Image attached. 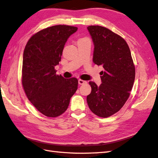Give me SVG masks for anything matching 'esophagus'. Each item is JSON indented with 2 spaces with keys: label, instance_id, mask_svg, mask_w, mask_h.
Here are the masks:
<instances>
[{
  "label": "esophagus",
  "instance_id": "34e87169",
  "mask_svg": "<svg viewBox=\"0 0 158 158\" xmlns=\"http://www.w3.org/2000/svg\"><path fill=\"white\" fill-rule=\"evenodd\" d=\"M85 83H87V82L83 81V80H81V79L78 80V84L79 85H83V84H85Z\"/></svg>",
  "mask_w": 158,
  "mask_h": 158
}]
</instances>
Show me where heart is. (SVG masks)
<instances>
[{"label":"heart","mask_w":158,"mask_h":158,"mask_svg":"<svg viewBox=\"0 0 158 158\" xmlns=\"http://www.w3.org/2000/svg\"><path fill=\"white\" fill-rule=\"evenodd\" d=\"M86 39H87V37H82V38H80L78 40H77V42H79V41H82V40H86Z\"/></svg>","instance_id":"1"}]
</instances>
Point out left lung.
Masks as SVG:
<instances>
[{"label":"left lung","instance_id":"8db88e82","mask_svg":"<svg viewBox=\"0 0 158 158\" xmlns=\"http://www.w3.org/2000/svg\"><path fill=\"white\" fill-rule=\"evenodd\" d=\"M94 44L93 62L102 66V83L90 81L92 92L87 96L88 106L98 117L107 118L119 111L133 86L135 67L129 46L123 38L100 26L87 27Z\"/></svg>","mask_w":158,"mask_h":158}]
</instances>
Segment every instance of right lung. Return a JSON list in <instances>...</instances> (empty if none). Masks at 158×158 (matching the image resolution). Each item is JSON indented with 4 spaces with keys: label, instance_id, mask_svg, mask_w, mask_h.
<instances>
[{
    "label": "right lung",
    "instance_id": "obj_1",
    "mask_svg": "<svg viewBox=\"0 0 158 158\" xmlns=\"http://www.w3.org/2000/svg\"><path fill=\"white\" fill-rule=\"evenodd\" d=\"M77 30L67 25L46 27L33 35L25 47L22 86L30 103L46 117L62 114L77 89V78H64L55 69L67 39Z\"/></svg>",
    "mask_w": 158,
    "mask_h": 158
}]
</instances>
